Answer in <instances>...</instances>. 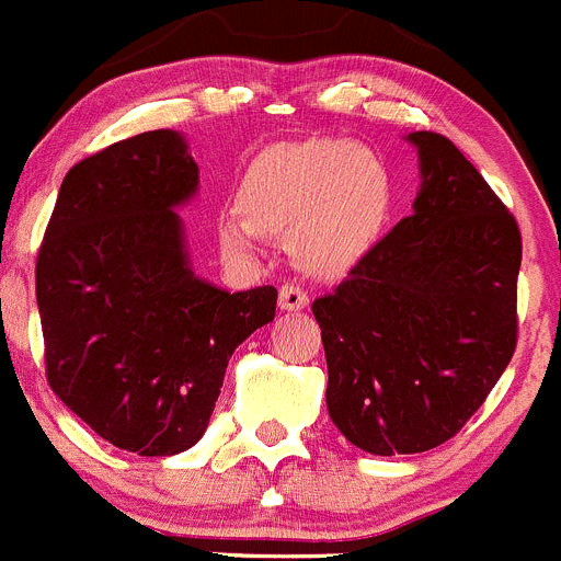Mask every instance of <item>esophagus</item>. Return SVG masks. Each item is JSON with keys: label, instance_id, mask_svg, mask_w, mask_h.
<instances>
[{"label": "esophagus", "instance_id": "1", "mask_svg": "<svg viewBox=\"0 0 561 561\" xmlns=\"http://www.w3.org/2000/svg\"><path fill=\"white\" fill-rule=\"evenodd\" d=\"M308 308V295L295 284L280 286V311H302Z\"/></svg>", "mask_w": 561, "mask_h": 561}]
</instances>
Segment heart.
Masks as SVG:
<instances>
[{
	"label": "heart",
	"instance_id": "heart-1",
	"mask_svg": "<svg viewBox=\"0 0 561 561\" xmlns=\"http://www.w3.org/2000/svg\"><path fill=\"white\" fill-rule=\"evenodd\" d=\"M393 206L388 164L350 140L272 146L248 164L237 190L245 217H222L217 239L233 255H253L259 233L289 237L302 272L341 277L386 231Z\"/></svg>",
	"mask_w": 561,
	"mask_h": 561
}]
</instances>
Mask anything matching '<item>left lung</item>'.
Segmentation results:
<instances>
[{"label":"left lung","mask_w":561,"mask_h":561,"mask_svg":"<svg viewBox=\"0 0 561 561\" xmlns=\"http://www.w3.org/2000/svg\"><path fill=\"white\" fill-rule=\"evenodd\" d=\"M413 215L311 306L328 413L369 455L446 444L482 408L517 339L520 231L451 140L413 131Z\"/></svg>","instance_id":"left-lung-1"}]
</instances>
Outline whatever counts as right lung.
Returning a JSON list of instances; mask_svg holds the SVG:
<instances>
[{
  "label": "right lung",
  "mask_w": 561,
  "mask_h": 561,
  "mask_svg": "<svg viewBox=\"0 0 561 561\" xmlns=\"http://www.w3.org/2000/svg\"><path fill=\"white\" fill-rule=\"evenodd\" d=\"M197 195L181 131H142L68 170L35 270L49 386L95 435L140 457L192 449L233 350L277 289L195 275L179 209Z\"/></svg>",
  "instance_id": "add662e5"
}]
</instances>
